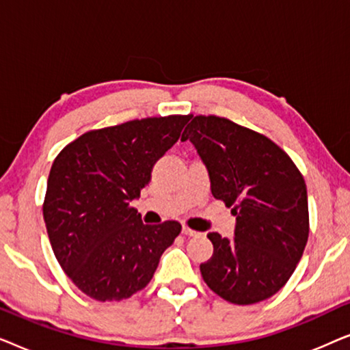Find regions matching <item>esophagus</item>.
Instances as JSON below:
<instances>
[{
    "label": "esophagus",
    "mask_w": 350,
    "mask_h": 350,
    "mask_svg": "<svg viewBox=\"0 0 350 350\" xmlns=\"http://www.w3.org/2000/svg\"><path fill=\"white\" fill-rule=\"evenodd\" d=\"M183 234L185 236H198V231H194V229H191L188 226H183Z\"/></svg>",
    "instance_id": "34e87169"
}]
</instances>
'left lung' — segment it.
<instances>
[{
	"label": "left lung",
	"mask_w": 350,
	"mask_h": 350,
	"mask_svg": "<svg viewBox=\"0 0 350 350\" xmlns=\"http://www.w3.org/2000/svg\"><path fill=\"white\" fill-rule=\"evenodd\" d=\"M188 138L207 165L213 198L237 219L231 241L207 234L213 255L200 265L204 282L232 304L271 298L293 274L309 237L303 175L271 138L226 118L199 114L181 140Z\"/></svg>",
	"instance_id": "8db88e82"
}]
</instances>
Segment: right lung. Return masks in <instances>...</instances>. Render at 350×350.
<instances>
[{
  "label": "right lung",
  "mask_w": 350,
  "mask_h": 350,
  "mask_svg": "<svg viewBox=\"0 0 350 350\" xmlns=\"http://www.w3.org/2000/svg\"><path fill=\"white\" fill-rule=\"evenodd\" d=\"M189 119L170 114L95 129L57 154L42 215L57 261L89 298L121 301L145 288L181 232L174 219L143 224L131 200Z\"/></svg>",
  "instance_id": "1"
}]
</instances>
